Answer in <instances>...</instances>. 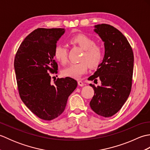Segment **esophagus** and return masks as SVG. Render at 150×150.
Listing matches in <instances>:
<instances>
[{"mask_svg":"<svg viewBox=\"0 0 150 150\" xmlns=\"http://www.w3.org/2000/svg\"><path fill=\"white\" fill-rule=\"evenodd\" d=\"M78 84H79V86H84V83L81 81H78Z\"/></svg>","mask_w":150,"mask_h":150,"instance_id":"obj_1","label":"esophagus"}]
</instances>
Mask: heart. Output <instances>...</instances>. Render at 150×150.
Returning <instances> with one entry per match:
<instances>
[{"instance_id":"b5f03b06","label":"heart","mask_w":150,"mask_h":150,"mask_svg":"<svg viewBox=\"0 0 150 150\" xmlns=\"http://www.w3.org/2000/svg\"><path fill=\"white\" fill-rule=\"evenodd\" d=\"M71 42L79 45L84 50V52L81 59V62L69 64L63 69L62 73L67 77L79 79L87 72L88 66L95 68L100 64L103 51L100 46L95 44L93 39L83 34L73 37ZM54 55L59 62L62 64L66 63L68 60L66 47L62 44H57L54 50Z\"/></svg>"}]
</instances>
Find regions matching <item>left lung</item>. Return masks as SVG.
I'll return each instance as SVG.
<instances>
[{
  "label": "left lung",
  "instance_id": "1",
  "mask_svg": "<svg viewBox=\"0 0 150 150\" xmlns=\"http://www.w3.org/2000/svg\"><path fill=\"white\" fill-rule=\"evenodd\" d=\"M94 31L104 42V57L89 81L100 79L101 86L90 84L94 95L90 103L98 115L113 116L119 111L132 90L134 57L128 40L119 30L109 24H97Z\"/></svg>",
  "mask_w": 150,
  "mask_h": 150
}]
</instances>
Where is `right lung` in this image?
I'll return each mask as SVG.
<instances>
[{
    "label": "right lung",
    "instance_id": "1",
    "mask_svg": "<svg viewBox=\"0 0 150 150\" xmlns=\"http://www.w3.org/2000/svg\"><path fill=\"white\" fill-rule=\"evenodd\" d=\"M64 28H38L25 38L14 60L18 93L22 102L41 119L51 120L64 111L69 96L77 86L71 77L52 82L51 73H57L54 60L57 41Z\"/></svg>",
    "mask_w": 150,
    "mask_h": 150
}]
</instances>
